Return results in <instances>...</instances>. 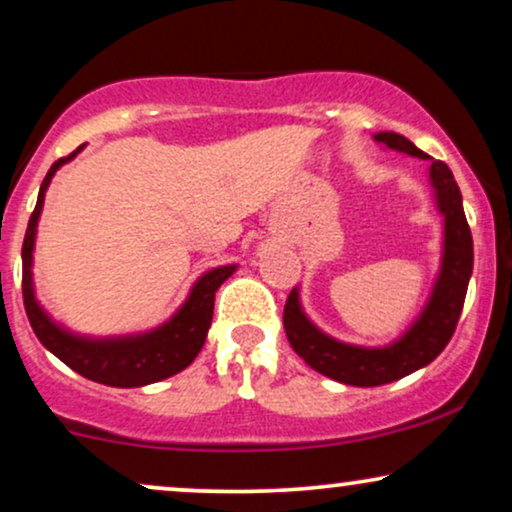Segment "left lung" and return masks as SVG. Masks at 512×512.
Here are the masks:
<instances>
[{
	"instance_id": "1",
	"label": "left lung",
	"mask_w": 512,
	"mask_h": 512,
	"mask_svg": "<svg viewBox=\"0 0 512 512\" xmlns=\"http://www.w3.org/2000/svg\"><path fill=\"white\" fill-rule=\"evenodd\" d=\"M374 140L386 150L432 162L429 183L434 188L436 209L443 217L441 264L432 293H429L420 315L396 341L386 343V346H355V343L338 341V338L324 334L305 315L303 303H300V288H293L286 307H283V329H286L288 343L315 372L348 386L391 384V381L408 377L436 360V355L451 341L455 324L463 312L474 262L472 233L465 219L463 195H460L451 169L393 131L374 133Z\"/></svg>"
}]
</instances>
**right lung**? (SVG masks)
I'll use <instances>...</instances> for the list:
<instances>
[{
    "instance_id": "right-lung-1",
    "label": "right lung",
    "mask_w": 512,
    "mask_h": 512,
    "mask_svg": "<svg viewBox=\"0 0 512 512\" xmlns=\"http://www.w3.org/2000/svg\"><path fill=\"white\" fill-rule=\"evenodd\" d=\"M83 147L69 157L59 159L47 171L38 193V205L30 214L26 238H23V305L33 326L35 336L49 353L57 355L64 365H69L80 377L97 381L116 389H135V386L155 384L169 379L186 369L195 360L202 346L214 315V293L229 276L236 272V264H221L205 272L193 283L183 305L155 329L138 331L126 336H88L66 329L54 322L52 315L40 305L33 283V252L38 238V221L45 205V193L52 178L64 164H69Z\"/></svg>"
}]
</instances>
